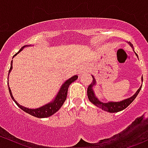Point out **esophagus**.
<instances>
[{"label":"esophagus","instance_id":"obj_1","mask_svg":"<svg viewBox=\"0 0 148 148\" xmlns=\"http://www.w3.org/2000/svg\"><path fill=\"white\" fill-rule=\"evenodd\" d=\"M84 71H85V69H82L81 71H80V72H81V74H83V73H84Z\"/></svg>","mask_w":148,"mask_h":148}]
</instances>
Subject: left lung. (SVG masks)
Masks as SVG:
<instances>
[{
  "mask_svg": "<svg viewBox=\"0 0 148 148\" xmlns=\"http://www.w3.org/2000/svg\"><path fill=\"white\" fill-rule=\"evenodd\" d=\"M128 44L131 46V48L132 49L133 51L135 52L134 51V47L133 45L131 44L130 42H128ZM135 55L137 56V57L138 58V54L135 52ZM92 78H93V82L92 83L88 86L87 89V96L88 98H89V100L90 101L92 104H95V106L97 107H99L102 110H104L106 112H111V113H114V112H118L122 111V110H125V108L128 107L130 104H131L132 102L134 101V99L136 98V97L138 96V95L140 92V89L142 88V85L140 86V88L137 90V92L132 95V97L129 98H127V99H123V100L120 101V102H101L100 100L99 99V98L96 96L95 95V90H94V86L97 84V82H96V79L95 78L93 75H92ZM142 82L143 81V77L141 78Z\"/></svg>",
  "mask_w": 148,
  "mask_h": 148,
  "instance_id": "obj_1",
  "label": "left lung"
}]
</instances>
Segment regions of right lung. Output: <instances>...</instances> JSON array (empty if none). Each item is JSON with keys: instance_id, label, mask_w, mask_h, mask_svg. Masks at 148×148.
<instances>
[{"instance_id": "right-lung-1", "label": "right lung", "mask_w": 148, "mask_h": 148, "mask_svg": "<svg viewBox=\"0 0 148 148\" xmlns=\"http://www.w3.org/2000/svg\"><path fill=\"white\" fill-rule=\"evenodd\" d=\"M31 45H26L23 46L21 49L19 50V51L18 53H16V54L13 56H16L18 53H20L25 47H28V46H31ZM12 69H13V60L11 61V63H10V68L8 71V76H9L10 71H11ZM78 78V76L77 75H74L71 77H70L69 79H68L67 80L64 82L63 84L61 86L60 89H59V92H58L57 95H56L54 98L50 102H49L48 104H46L45 105H43L41 107H38V108L36 109H30L28 107H23V106L21 105L18 104V102H17L16 101V99H14V97H13L12 95L11 90H10V88L9 86V84L8 83V90H9L10 97H11L12 99L14 101L15 103L18 105V107H20L23 111H24L25 112L28 113V114H31V115L34 116L36 117H38V118H46V117H49L50 116L53 115V114L56 112L57 111H59V109L62 107V106L63 105V104L64 103L66 99L67 96V92H68V88L69 86V85L71 84L73 82L76 81Z\"/></svg>"}]
</instances>
